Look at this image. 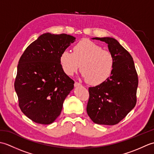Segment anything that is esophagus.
Listing matches in <instances>:
<instances>
[{
	"instance_id": "34e87169",
	"label": "esophagus",
	"mask_w": 154,
	"mask_h": 154,
	"mask_svg": "<svg viewBox=\"0 0 154 154\" xmlns=\"http://www.w3.org/2000/svg\"><path fill=\"white\" fill-rule=\"evenodd\" d=\"M81 84H80L79 83H78V82H75V84H74L75 87H79V86H81Z\"/></svg>"
}]
</instances>
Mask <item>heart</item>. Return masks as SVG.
<instances>
[{
    "mask_svg": "<svg viewBox=\"0 0 154 154\" xmlns=\"http://www.w3.org/2000/svg\"><path fill=\"white\" fill-rule=\"evenodd\" d=\"M60 63L64 73L72 76L81 65V75L87 82L99 85L109 79L114 67V58L110 51L88 39L75 44L73 53L65 50L60 55Z\"/></svg>",
    "mask_w": 154,
    "mask_h": 154,
    "instance_id": "heart-1",
    "label": "heart"
}]
</instances>
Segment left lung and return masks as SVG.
<instances>
[{
	"label": "left lung",
	"mask_w": 154,
	"mask_h": 154,
	"mask_svg": "<svg viewBox=\"0 0 154 154\" xmlns=\"http://www.w3.org/2000/svg\"><path fill=\"white\" fill-rule=\"evenodd\" d=\"M93 39L108 44L114 58V67L105 82L89 88L87 112L94 123L114 125L136 105L138 74L131 55L116 40L110 37Z\"/></svg>",
	"instance_id": "8db88e82"
}]
</instances>
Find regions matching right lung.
Wrapping results in <instances>:
<instances>
[{
  "label": "right lung",
  "mask_w": 154,
  "mask_h": 154,
  "mask_svg": "<svg viewBox=\"0 0 154 154\" xmlns=\"http://www.w3.org/2000/svg\"><path fill=\"white\" fill-rule=\"evenodd\" d=\"M75 38L45 33L26 49L20 58L14 89L22 112L34 122L50 124L60 115L74 81L62 70L60 55Z\"/></svg>",
  "instance_id": "1"
}]
</instances>
